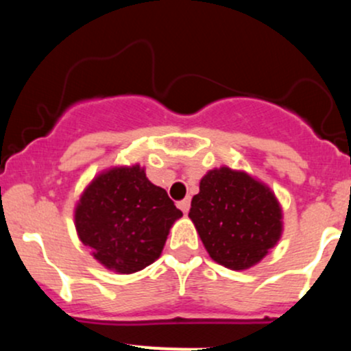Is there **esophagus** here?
Segmentation results:
<instances>
[{
    "mask_svg": "<svg viewBox=\"0 0 351 351\" xmlns=\"http://www.w3.org/2000/svg\"><path fill=\"white\" fill-rule=\"evenodd\" d=\"M189 206H191V201H189V198H184V199H181L180 203H178V208L181 209V211L184 213V215H186V213L189 211Z\"/></svg>",
    "mask_w": 351,
    "mask_h": 351,
    "instance_id": "34e87169",
    "label": "esophagus"
}]
</instances>
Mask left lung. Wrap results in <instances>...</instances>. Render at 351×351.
Segmentation results:
<instances>
[{
	"instance_id": "1",
	"label": "left lung",
	"mask_w": 351,
	"mask_h": 351,
	"mask_svg": "<svg viewBox=\"0 0 351 351\" xmlns=\"http://www.w3.org/2000/svg\"><path fill=\"white\" fill-rule=\"evenodd\" d=\"M188 216L209 257L232 271L256 265L282 234V209L271 188L228 167L201 178Z\"/></svg>"
}]
</instances>
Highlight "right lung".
Masks as SVG:
<instances>
[{
  "label": "right lung",
  "mask_w": 351,
  "mask_h": 351,
  "mask_svg": "<svg viewBox=\"0 0 351 351\" xmlns=\"http://www.w3.org/2000/svg\"><path fill=\"white\" fill-rule=\"evenodd\" d=\"M183 213L140 165L100 173L84 189L74 219L79 239L108 271L134 274L155 263Z\"/></svg>",
  "instance_id": "right-lung-1"
}]
</instances>
